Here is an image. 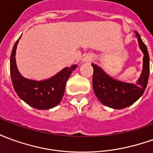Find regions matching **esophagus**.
Returning a JSON list of instances; mask_svg holds the SVG:
<instances>
[{"instance_id":"esophagus-1","label":"esophagus","mask_w":153,"mask_h":153,"mask_svg":"<svg viewBox=\"0 0 153 153\" xmlns=\"http://www.w3.org/2000/svg\"><path fill=\"white\" fill-rule=\"evenodd\" d=\"M94 59V56H93V54H88L86 56H84L83 59V61H86V62H90Z\"/></svg>"}]
</instances>
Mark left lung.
I'll return each mask as SVG.
<instances>
[{"instance_id":"obj_1","label":"left lung","mask_w":153,"mask_h":153,"mask_svg":"<svg viewBox=\"0 0 153 153\" xmlns=\"http://www.w3.org/2000/svg\"><path fill=\"white\" fill-rule=\"evenodd\" d=\"M139 47L144 54L143 70L138 82L128 83L120 82L108 76L100 67L92 64L93 67V86L94 93L100 102L114 109H123L134 103L143 94L149 78V55L146 45L140 36L135 32Z\"/></svg>"}]
</instances>
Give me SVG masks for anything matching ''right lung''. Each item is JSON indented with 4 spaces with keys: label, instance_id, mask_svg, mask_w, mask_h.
Listing matches in <instances>:
<instances>
[{
    "label": "right lung",
    "instance_id": "right-lung-1",
    "mask_svg": "<svg viewBox=\"0 0 153 153\" xmlns=\"http://www.w3.org/2000/svg\"><path fill=\"white\" fill-rule=\"evenodd\" d=\"M19 38L12 49L10 64L12 84L15 91L24 102L32 107L39 110L51 109L60 102L67 80L78 65H73L65 68L56 75L44 81H35L24 78L18 71L15 63V50Z\"/></svg>",
    "mask_w": 153,
    "mask_h": 153
}]
</instances>
